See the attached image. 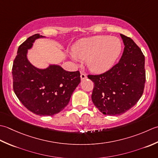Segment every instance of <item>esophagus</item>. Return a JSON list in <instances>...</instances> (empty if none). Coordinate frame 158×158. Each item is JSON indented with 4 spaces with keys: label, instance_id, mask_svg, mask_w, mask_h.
Here are the masks:
<instances>
[{
    "label": "esophagus",
    "instance_id": "obj_1",
    "mask_svg": "<svg viewBox=\"0 0 158 158\" xmlns=\"http://www.w3.org/2000/svg\"><path fill=\"white\" fill-rule=\"evenodd\" d=\"M80 78H81V80H84V79L86 78V76L85 73L81 72V74H80Z\"/></svg>",
    "mask_w": 158,
    "mask_h": 158
}]
</instances>
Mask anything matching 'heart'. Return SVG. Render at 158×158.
<instances>
[{
  "mask_svg": "<svg viewBox=\"0 0 158 158\" xmlns=\"http://www.w3.org/2000/svg\"><path fill=\"white\" fill-rule=\"evenodd\" d=\"M122 50L119 39L98 35L80 40L73 48L72 59H86L88 68L94 73H103L113 65Z\"/></svg>",
  "mask_w": 158,
  "mask_h": 158,
  "instance_id": "obj_1",
  "label": "heart"
}]
</instances>
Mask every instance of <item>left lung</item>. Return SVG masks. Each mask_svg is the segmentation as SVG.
Wrapping results in <instances>:
<instances>
[{"mask_svg": "<svg viewBox=\"0 0 158 158\" xmlns=\"http://www.w3.org/2000/svg\"><path fill=\"white\" fill-rule=\"evenodd\" d=\"M125 45L118 63L99 75H88L94 82L93 103L104 114L120 115L142 96L146 81L144 56L130 37L121 34Z\"/></svg>", "mask_w": 158, "mask_h": 158, "instance_id": "obj_1", "label": "left lung"}]
</instances>
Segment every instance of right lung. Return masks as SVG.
<instances>
[{
	"label": "right lung",
	"mask_w": 158,
	"mask_h": 158,
	"mask_svg": "<svg viewBox=\"0 0 158 158\" xmlns=\"http://www.w3.org/2000/svg\"><path fill=\"white\" fill-rule=\"evenodd\" d=\"M28 37L18 49L12 67L13 89L19 100L28 110L40 116L59 113L69 104L71 96L80 82L79 71L68 72L59 65L40 69L28 60V50L35 40Z\"/></svg>",
	"instance_id": "1"
}]
</instances>
